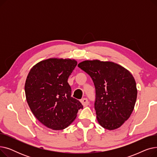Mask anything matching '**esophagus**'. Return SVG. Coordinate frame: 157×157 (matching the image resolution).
Returning a JSON list of instances; mask_svg holds the SVG:
<instances>
[{
    "instance_id": "1",
    "label": "esophagus",
    "mask_w": 157,
    "mask_h": 157,
    "mask_svg": "<svg viewBox=\"0 0 157 157\" xmlns=\"http://www.w3.org/2000/svg\"><path fill=\"white\" fill-rule=\"evenodd\" d=\"M81 104H83L84 106H87L89 104V102H88V100L86 98H82V99L81 100Z\"/></svg>"
}]
</instances>
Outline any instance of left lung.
I'll return each mask as SVG.
<instances>
[{
  "mask_svg": "<svg viewBox=\"0 0 157 157\" xmlns=\"http://www.w3.org/2000/svg\"><path fill=\"white\" fill-rule=\"evenodd\" d=\"M78 66L92 78L94 83L98 122L110 130L121 127L129 118L137 99L133 76L122 66L111 62L86 60Z\"/></svg>",
  "mask_w": 157,
  "mask_h": 157,
  "instance_id": "left-lung-1",
  "label": "left lung"
}]
</instances>
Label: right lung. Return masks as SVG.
Segmentation results:
<instances>
[{
  "label": "right lung",
  "mask_w": 157,
  "mask_h": 157,
  "mask_svg": "<svg viewBox=\"0 0 157 157\" xmlns=\"http://www.w3.org/2000/svg\"><path fill=\"white\" fill-rule=\"evenodd\" d=\"M76 65L74 60L49 59L37 63L28 74L25 85L27 103L36 118L49 128L67 127L83 109L71 97L67 82Z\"/></svg>",
  "instance_id": "right-lung-1"
}]
</instances>
